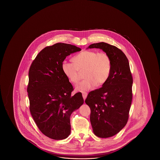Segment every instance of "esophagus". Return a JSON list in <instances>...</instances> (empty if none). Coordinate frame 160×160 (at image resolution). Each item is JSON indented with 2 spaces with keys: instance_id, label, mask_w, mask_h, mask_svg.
<instances>
[{
  "instance_id": "1",
  "label": "esophagus",
  "mask_w": 160,
  "mask_h": 160,
  "mask_svg": "<svg viewBox=\"0 0 160 160\" xmlns=\"http://www.w3.org/2000/svg\"><path fill=\"white\" fill-rule=\"evenodd\" d=\"M87 95H88V93H87L86 92H83V93H82V96H83L84 100L86 99V97H87Z\"/></svg>"
}]
</instances>
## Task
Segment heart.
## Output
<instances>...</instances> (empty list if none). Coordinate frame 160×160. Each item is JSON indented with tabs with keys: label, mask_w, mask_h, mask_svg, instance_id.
<instances>
[{
	"label": "heart",
	"mask_w": 160,
	"mask_h": 160,
	"mask_svg": "<svg viewBox=\"0 0 160 160\" xmlns=\"http://www.w3.org/2000/svg\"><path fill=\"white\" fill-rule=\"evenodd\" d=\"M72 63L63 61L62 69L72 83L79 81V71H83V80L77 85V91H89L95 85L101 86L108 79L112 71V60L105 52L84 50L72 58Z\"/></svg>",
	"instance_id": "heart-1"
}]
</instances>
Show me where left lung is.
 Instances as JSON below:
<instances>
[{
	"mask_svg": "<svg viewBox=\"0 0 160 160\" xmlns=\"http://www.w3.org/2000/svg\"><path fill=\"white\" fill-rule=\"evenodd\" d=\"M99 48L112 60V71L102 86L89 93L85 102L91 108L93 132L100 138L112 137L126 125L131 104L132 77L129 62L122 50L106 42L94 43L88 48Z\"/></svg>",
	"mask_w": 160,
	"mask_h": 160,
	"instance_id": "8db88e82",
	"label": "left lung"
}]
</instances>
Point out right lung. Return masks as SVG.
Instances as JSON below:
<instances>
[{"instance_id": "right-lung-1", "label": "right lung", "mask_w": 160, "mask_h": 160, "mask_svg": "<svg viewBox=\"0 0 160 160\" xmlns=\"http://www.w3.org/2000/svg\"><path fill=\"white\" fill-rule=\"evenodd\" d=\"M81 50L76 46L57 43L42 50L31 64L27 89L30 112L38 128L47 137L63 140L71 133L70 116L84 102L63 74L66 57Z\"/></svg>"}]
</instances>
